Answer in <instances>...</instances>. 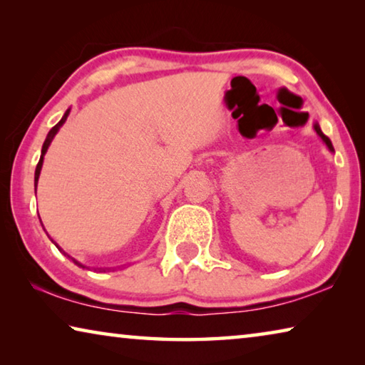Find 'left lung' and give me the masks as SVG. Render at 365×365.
I'll return each mask as SVG.
<instances>
[{
    "mask_svg": "<svg viewBox=\"0 0 365 365\" xmlns=\"http://www.w3.org/2000/svg\"><path fill=\"white\" fill-rule=\"evenodd\" d=\"M314 130H316V132H317V135H319V137L322 138V141H324V143L327 145V148H329V150H330L331 153H335V150H333V145H331L330 138L327 137V135H324V133H322V130H320V127H319V123H317V122L314 123Z\"/></svg>",
    "mask_w": 365,
    "mask_h": 365,
    "instance_id": "1",
    "label": "left lung"
}]
</instances>
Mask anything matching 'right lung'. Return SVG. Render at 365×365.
Listing matches in <instances>:
<instances>
[{"label":"right lung","mask_w":365,"mask_h":365,"mask_svg":"<svg viewBox=\"0 0 365 365\" xmlns=\"http://www.w3.org/2000/svg\"><path fill=\"white\" fill-rule=\"evenodd\" d=\"M69 113H71V109H67L66 113H64V115H63V119H61L56 125H54L51 130L48 132V135H46V140H45V143H43V148H41V156H40V160H38V164H36V169H35V193H36V183H38V177H40V172H41V165H43V156H45L46 154V151H48V146L51 145V141H53V138H54V135L58 133V130L61 127H63V123L67 120V115H69ZM58 246V245H56ZM59 248V246H58ZM76 262L77 265H80V267H82V264H78L77 261H73Z\"/></svg>","instance_id":"add662e5"}]
</instances>
